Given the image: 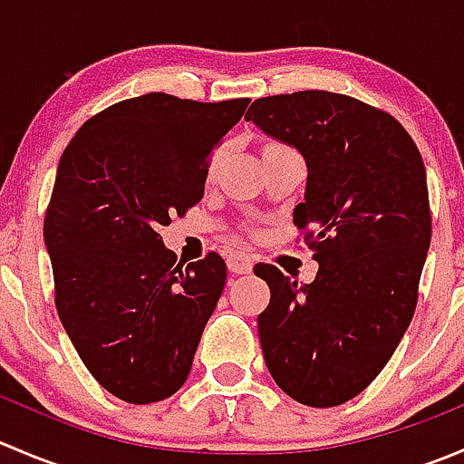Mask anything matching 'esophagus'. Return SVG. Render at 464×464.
Instances as JSON below:
<instances>
[{
	"instance_id": "esophagus-1",
	"label": "esophagus",
	"mask_w": 464,
	"mask_h": 464,
	"mask_svg": "<svg viewBox=\"0 0 464 464\" xmlns=\"http://www.w3.org/2000/svg\"><path fill=\"white\" fill-rule=\"evenodd\" d=\"M227 265L228 271H233V274H249L254 269V260L245 251H233V254H228Z\"/></svg>"
}]
</instances>
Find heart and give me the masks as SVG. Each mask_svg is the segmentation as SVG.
<instances>
[{"mask_svg": "<svg viewBox=\"0 0 464 464\" xmlns=\"http://www.w3.org/2000/svg\"><path fill=\"white\" fill-rule=\"evenodd\" d=\"M215 163H218V154H215V157H213V161H210V168H213Z\"/></svg>", "mask_w": 464, "mask_h": 464, "instance_id": "heart-1", "label": "heart"}]
</instances>
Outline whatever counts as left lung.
<instances>
[{
  "label": "left lung",
  "mask_w": 464,
  "mask_h": 464,
  "mask_svg": "<svg viewBox=\"0 0 464 464\" xmlns=\"http://www.w3.org/2000/svg\"><path fill=\"white\" fill-rule=\"evenodd\" d=\"M245 119L305 159L294 222L312 228L319 262L307 285L256 265L271 289L258 316L265 363L301 404L339 406L382 372L413 319L431 245L424 161L391 114L343 93L258 98Z\"/></svg>",
  "instance_id": "1"
}]
</instances>
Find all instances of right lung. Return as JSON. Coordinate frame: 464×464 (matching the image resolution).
<instances>
[{"instance_id": "right-lung-1", "label": "right lung", "mask_w": 464, "mask_h": 464, "mask_svg": "<svg viewBox=\"0 0 464 464\" xmlns=\"http://www.w3.org/2000/svg\"><path fill=\"white\" fill-rule=\"evenodd\" d=\"M246 105L128 98L89 119L58 163L44 218L55 307L87 371L130 404L184 386L222 296L224 260L177 265L159 228L202 199L210 152Z\"/></svg>"}]
</instances>
